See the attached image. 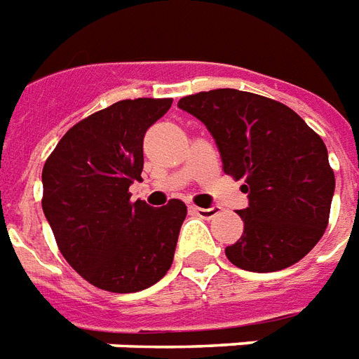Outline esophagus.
<instances>
[{"label": "esophagus", "instance_id": "1", "mask_svg": "<svg viewBox=\"0 0 359 359\" xmlns=\"http://www.w3.org/2000/svg\"><path fill=\"white\" fill-rule=\"evenodd\" d=\"M191 210H193L196 215L206 217V219H210V217H214V215L219 214V208H217V206H210V208H198V206H193Z\"/></svg>", "mask_w": 359, "mask_h": 359}]
</instances>
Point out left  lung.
Segmentation results:
<instances>
[{
  "label": "left lung",
  "instance_id": "obj_1",
  "mask_svg": "<svg viewBox=\"0 0 359 359\" xmlns=\"http://www.w3.org/2000/svg\"><path fill=\"white\" fill-rule=\"evenodd\" d=\"M177 107L208 128L223 172L244 180V233L225 248L227 259L250 272L303 259L327 227L335 193L323 140L284 104L236 88L191 94Z\"/></svg>",
  "mask_w": 359,
  "mask_h": 359
}]
</instances>
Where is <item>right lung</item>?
Wrapping results in <instances>:
<instances>
[{
  "instance_id": "1",
  "label": "right lung",
  "mask_w": 359,
  "mask_h": 359,
  "mask_svg": "<svg viewBox=\"0 0 359 359\" xmlns=\"http://www.w3.org/2000/svg\"><path fill=\"white\" fill-rule=\"evenodd\" d=\"M170 98L121 100L72 126L43 166V212L69 265L113 293L157 284L174 261L187 206L130 202L142 180L144 136Z\"/></svg>"
}]
</instances>
